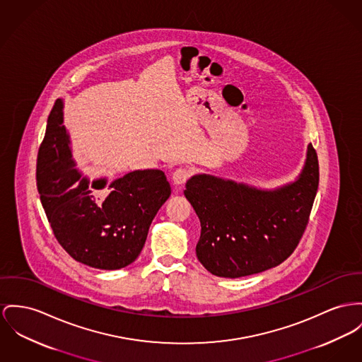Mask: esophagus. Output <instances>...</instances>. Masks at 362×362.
I'll return each instance as SVG.
<instances>
[{"label": "esophagus", "instance_id": "obj_1", "mask_svg": "<svg viewBox=\"0 0 362 362\" xmlns=\"http://www.w3.org/2000/svg\"><path fill=\"white\" fill-rule=\"evenodd\" d=\"M191 177V170L180 168L173 173V182L174 185H184Z\"/></svg>", "mask_w": 362, "mask_h": 362}]
</instances>
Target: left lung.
<instances>
[{
  "mask_svg": "<svg viewBox=\"0 0 362 362\" xmlns=\"http://www.w3.org/2000/svg\"><path fill=\"white\" fill-rule=\"evenodd\" d=\"M318 180L312 144L298 180L274 191L209 174L193 175L184 194L200 219V264L218 277L238 279L284 262L308 226Z\"/></svg>",
  "mask_w": 362,
  "mask_h": 362,
  "instance_id": "obj_1",
  "label": "left lung"
}]
</instances>
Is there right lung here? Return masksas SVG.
Returning a JSON list of instances; mask_svg holds the SVG:
<instances>
[{
  "instance_id": "1",
  "label": "right lung",
  "mask_w": 362,
  "mask_h": 362,
  "mask_svg": "<svg viewBox=\"0 0 362 362\" xmlns=\"http://www.w3.org/2000/svg\"><path fill=\"white\" fill-rule=\"evenodd\" d=\"M75 169L63 124V100H56L38 149L37 188L60 245L83 265L117 270L136 261L152 219L170 197L162 170H136L107 187ZM110 192L108 193L107 191Z\"/></svg>"
}]
</instances>
